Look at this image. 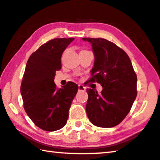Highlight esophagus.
Returning <instances> with one entry per match:
<instances>
[{
  "label": "esophagus",
  "mask_w": 160,
  "mask_h": 160,
  "mask_svg": "<svg viewBox=\"0 0 160 160\" xmlns=\"http://www.w3.org/2000/svg\"><path fill=\"white\" fill-rule=\"evenodd\" d=\"M78 92H85L86 91V88L83 87V85L79 84L78 85Z\"/></svg>",
  "instance_id": "esophagus-1"
}]
</instances>
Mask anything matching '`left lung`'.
I'll use <instances>...</instances> for the list:
<instances>
[{
  "label": "left lung",
  "instance_id": "1",
  "mask_svg": "<svg viewBox=\"0 0 160 160\" xmlns=\"http://www.w3.org/2000/svg\"><path fill=\"white\" fill-rule=\"evenodd\" d=\"M92 43L95 60L91 71L92 82L103 87L100 94L87 88L86 111L95 126L110 128L120 124L137 97V74L127 53L102 38H83Z\"/></svg>",
  "mask_w": 160,
  "mask_h": 160
}]
</instances>
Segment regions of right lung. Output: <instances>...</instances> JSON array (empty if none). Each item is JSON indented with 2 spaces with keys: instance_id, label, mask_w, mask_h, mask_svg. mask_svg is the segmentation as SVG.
Instances as JSON below:
<instances>
[{
  "instance_id": "obj_1",
  "label": "right lung",
  "mask_w": 160,
  "mask_h": 160,
  "mask_svg": "<svg viewBox=\"0 0 160 160\" xmlns=\"http://www.w3.org/2000/svg\"><path fill=\"white\" fill-rule=\"evenodd\" d=\"M73 38H53L41 45L27 61L21 85L23 108L35 125L48 132L65 126L78 85L68 82L63 88L54 83L61 68V55Z\"/></svg>"
}]
</instances>
